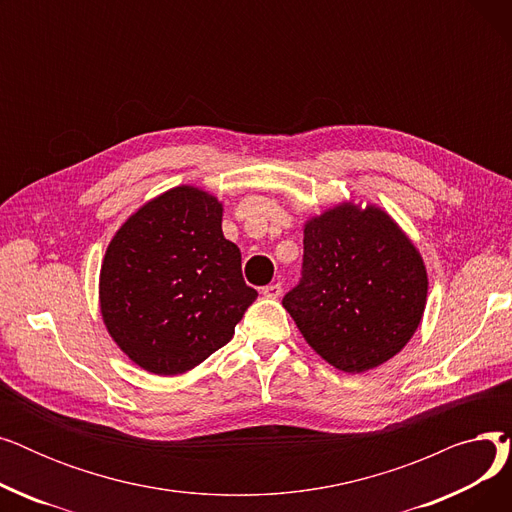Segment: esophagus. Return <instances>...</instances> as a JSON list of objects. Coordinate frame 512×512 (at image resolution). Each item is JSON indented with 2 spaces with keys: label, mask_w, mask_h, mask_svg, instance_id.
Returning a JSON list of instances; mask_svg holds the SVG:
<instances>
[{
  "label": "esophagus",
  "mask_w": 512,
  "mask_h": 512,
  "mask_svg": "<svg viewBox=\"0 0 512 512\" xmlns=\"http://www.w3.org/2000/svg\"><path fill=\"white\" fill-rule=\"evenodd\" d=\"M261 294L267 299H280L282 297V284L276 282V284H267L261 288Z\"/></svg>",
  "instance_id": "1"
}]
</instances>
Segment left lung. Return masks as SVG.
I'll use <instances>...</instances> for the list:
<instances>
[{
	"instance_id": "1",
	"label": "left lung",
	"mask_w": 512,
	"mask_h": 512,
	"mask_svg": "<svg viewBox=\"0 0 512 512\" xmlns=\"http://www.w3.org/2000/svg\"><path fill=\"white\" fill-rule=\"evenodd\" d=\"M301 280L282 299L317 355L361 373L402 351L425 309L427 274L382 209L338 205L305 226Z\"/></svg>"
}]
</instances>
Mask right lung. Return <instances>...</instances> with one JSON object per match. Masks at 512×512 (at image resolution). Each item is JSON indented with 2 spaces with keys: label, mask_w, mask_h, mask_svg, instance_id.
Masks as SVG:
<instances>
[{
  "label": "right lung",
  "mask_w": 512,
  "mask_h": 512,
  "mask_svg": "<svg viewBox=\"0 0 512 512\" xmlns=\"http://www.w3.org/2000/svg\"><path fill=\"white\" fill-rule=\"evenodd\" d=\"M257 299L240 251L222 232V205L193 186L143 205L116 232L99 278L107 332L143 369L176 375L234 334Z\"/></svg>",
  "instance_id": "right-lung-1"
}]
</instances>
